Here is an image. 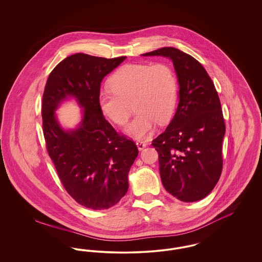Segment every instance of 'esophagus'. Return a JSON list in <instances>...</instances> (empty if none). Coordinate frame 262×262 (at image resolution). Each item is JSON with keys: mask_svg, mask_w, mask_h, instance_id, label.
<instances>
[{"mask_svg": "<svg viewBox=\"0 0 262 262\" xmlns=\"http://www.w3.org/2000/svg\"><path fill=\"white\" fill-rule=\"evenodd\" d=\"M146 145H147V144H146L144 141H140V140L137 141V148L139 150H142L143 148H145Z\"/></svg>", "mask_w": 262, "mask_h": 262, "instance_id": "esophagus-1", "label": "esophagus"}]
</instances>
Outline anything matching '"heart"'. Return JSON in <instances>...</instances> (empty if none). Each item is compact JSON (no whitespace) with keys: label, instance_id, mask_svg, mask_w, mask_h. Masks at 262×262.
Returning a JSON list of instances; mask_svg holds the SVG:
<instances>
[{"label":"heart","instance_id":"obj_1","mask_svg":"<svg viewBox=\"0 0 262 262\" xmlns=\"http://www.w3.org/2000/svg\"><path fill=\"white\" fill-rule=\"evenodd\" d=\"M111 89L98 94L100 110L113 123L125 125L134 102L137 114L125 132L137 139L150 135L156 123L168 122L178 100V79L171 66L165 62L128 63L109 79Z\"/></svg>","mask_w":262,"mask_h":262}]
</instances>
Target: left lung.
<instances>
[{
  "label": "left lung",
  "mask_w": 262,
  "mask_h": 262,
  "mask_svg": "<svg viewBox=\"0 0 262 262\" xmlns=\"http://www.w3.org/2000/svg\"><path fill=\"white\" fill-rule=\"evenodd\" d=\"M170 58L180 84V101L165 132L152 140L165 189L185 202L207 196L223 168L225 122L221 103L203 66L173 47L143 54Z\"/></svg>",
  "instance_id": "obj_1"
}]
</instances>
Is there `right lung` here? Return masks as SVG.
<instances>
[{"mask_svg": "<svg viewBox=\"0 0 262 262\" xmlns=\"http://www.w3.org/2000/svg\"><path fill=\"white\" fill-rule=\"evenodd\" d=\"M126 57L106 59L83 53L59 62L47 79L42 125L47 152L67 192L94 210L117 204L128 188L127 174L138 154L136 143L116 132L98 105L101 81ZM68 96L85 108L78 129L66 132L54 110Z\"/></svg>", "mask_w": 262, "mask_h": 262, "instance_id": "1", "label": "right lung"}]
</instances>
